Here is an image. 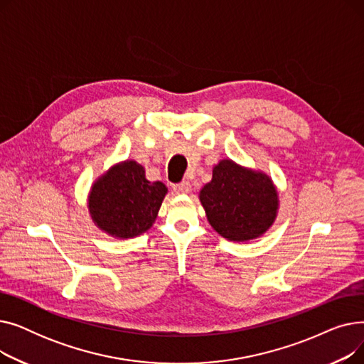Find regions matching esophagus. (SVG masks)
Masks as SVG:
<instances>
[{
    "instance_id": "esophagus-1",
    "label": "esophagus",
    "mask_w": 364,
    "mask_h": 364,
    "mask_svg": "<svg viewBox=\"0 0 364 364\" xmlns=\"http://www.w3.org/2000/svg\"><path fill=\"white\" fill-rule=\"evenodd\" d=\"M190 190H192V184H190L188 181H181L174 186V192L178 195H187V193H190Z\"/></svg>"
}]
</instances>
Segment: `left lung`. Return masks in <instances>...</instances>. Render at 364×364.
Returning <instances> with one entry per match:
<instances>
[{
  "label": "left lung",
  "mask_w": 364,
  "mask_h": 364,
  "mask_svg": "<svg viewBox=\"0 0 364 364\" xmlns=\"http://www.w3.org/2000/svg\"><path fill=\"white\" fill-rule=\"evenodd\" d=\"M206 218L214 230L230 242L261 237L273 225L279 211V193L262 171L221 159L213 180L199 192Z\"/></svg>",
  "instance_id": "left-lung-1"
}]
</instances>
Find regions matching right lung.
Segmentation results:
<instances>
[{
    "instance_id": "add662e5",
    "label": "right lung",
    "mask_w": 364,
    "mask_h": 364,
    "mask_svg": "<svg viewBox=\"0 0 364 364\" xmlns=\"http://www.w3.org/2000/svg\"><path fill=\"white\" fill-rule=\"evenodd\" d=\"M166 193L164 183L149 181L144 168L127 159L92 183L88 211L102 232L117 239H131L153 225Z\"/></svg>"
}]
</instances>
